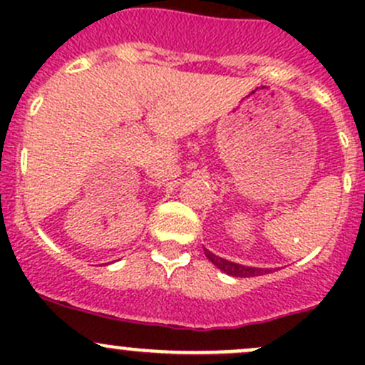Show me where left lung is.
<instances>
[{
  "label": "left lung",
  "mask_w": 365,
  "mask_h": 365,
  "mask_svg": "<svg viewBox=\"0 0 365 365\" xmlns=\"http://www.w3.org/2000/svg\"><path fill=\"white\" fill-rule=\"evenodd\" d=\"M205 256L219 268L224 274L231 275V277H256V275H263L270 272V268H257V267H245V264L235 263V261L224 259V257L215 256L213 252H210L208 249H205Z\"/></svg>",
  "instance_id": "1"
}]
</instances>
